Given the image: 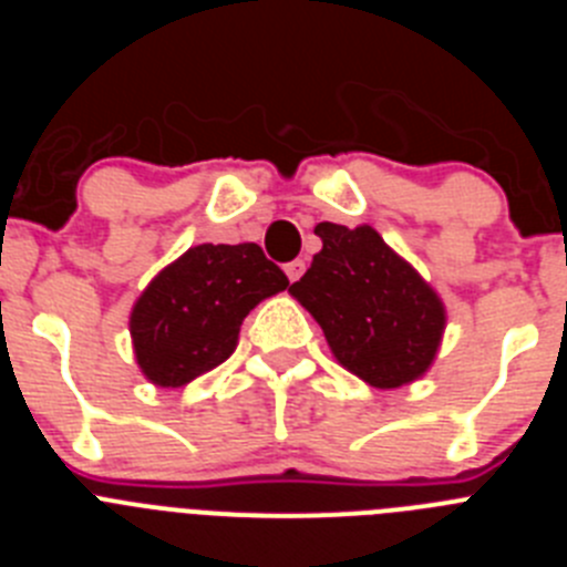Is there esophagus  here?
Listing matches in <instances>:
<instances>
[{"mask_svg": "<svg viewBox=\"0 0 567 567\" xmlns=\"http://www.w3.org/2000/svg\"><path fill=\"white\" fill-rule=\"evenodd\" d=\"M303 272H307V264H303V260H300V258L289 260V264H287L289 280H300V275H303Z\"/></svg>", "mask_w": 567, "mask_h": 567, "instance_id": "34e87169", "label": "esophagus"}]
</instances>
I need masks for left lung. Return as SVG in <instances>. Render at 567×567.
I'll list each match as a JSON object with an SVG mask.
<instances>
[{
  "instance_id": "obj_1",
  "label": "left lung",
  "mask_w": 567,
  "mask_h": 567,
  "mask_svg": "<svg viewBox=\"0 0 567 567\" xmlns=\"http://www.w3.org/2000/svg\"><path fill=\"white\" fill-rule=\"evenodd\" d=\"M323 249L289 287L320 323L338 363L374 389H398L429 372L445 307L417 269L372 227L318 224Z\"/></svg>"
}]
</instances>
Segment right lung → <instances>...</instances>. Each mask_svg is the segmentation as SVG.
Segmentation results:
<instances>
[{"label":"right lung","instance_id":"obj_1","mask_svg":"<svg viewBox=\"0 0 567 567\" xmlns=\"http://www.w3.org/2000/svg\"><path fill=\"white\" fill-rule=\"evenodd\" d=\"M289 278L258 244H198L150 280L130 312L138 369L150 383L182 389L221 365L240 323Z\"/></svg>","mask_w":567,"mask_h":567}]
</instances>
